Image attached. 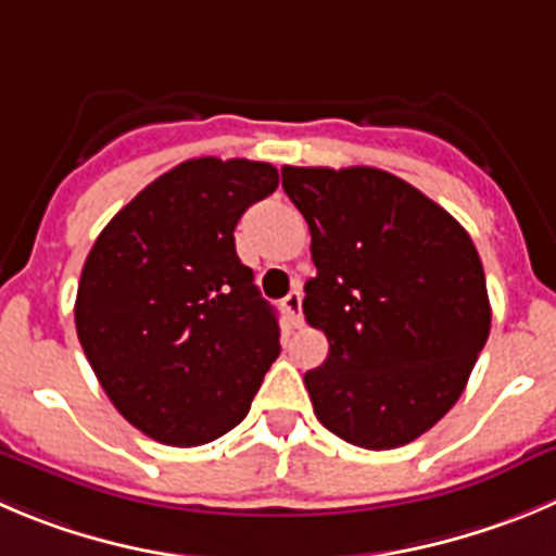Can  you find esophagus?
I'll return each mask as SVG.
<instances>
[{
    "label": "esophagus",
    "mask_w": 556,
    "mask_h": 556,
    "mask_svg": "<svg viewBox=\"0 0 556 556\" xmlns=\"http://www.w3.org/2000/svg\"><path fill=\"white\" fill-rule=\"evenodd\" d=\"M283 311H287L289 325H303V292H300V289H294V292H289L287 298H283Z\"/></svg>",
    "instance_id": "34e87169"
}]
</instances>
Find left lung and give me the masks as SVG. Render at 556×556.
<instances>
[{"mask_svg": "<svg viewBox=\"0 0 556 556\" xmlns=\"http://www.w3.org/2000/svg\"><path fill=\"white\" fill-rule=\"evenodd\" d=\"M281 177L311 229L303 314L330 343L305 374L316 417L349 445H406L456 404L489 338L478 248L382 168L283 166Z\"/></svg>", "mask_w": 556, "mask_h": 556, "instance_id": "1", "label": "left lung"}]
</instances>
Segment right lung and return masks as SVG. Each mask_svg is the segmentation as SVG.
<instances>
[{"instance_id":"obj_1","label":"right lung","mask_w":556,"mask_h":556,"mask_svg":"<svg viewBox=\"0 0 556 556\" xmlns=\"http://www.w3.org/2000/svg\"><path fill=\"white\" fill-rule=\"evenodd\" d=\"M278 168L193 157L147 185L94 240L76 332L116 412L172 447L224 437L281 352L273 305L237 256L235 229Z\"/></svg>"}]
</instances>
